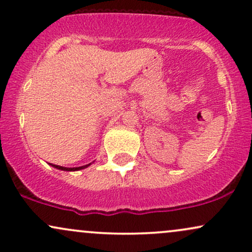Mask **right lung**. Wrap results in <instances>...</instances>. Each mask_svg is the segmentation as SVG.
<instances>
[{"label": "right lung", "mask_w": 252, "mask_h": 252, "mask_svg": "<svg viewBox=\"0 0 252 252\" xmlns=\"http://www.w3.org/2000/svg\"><path fill=\"white\" fill-rule=\"evenodd\" d=\"M51 164H52V163H51ZM52 166H53L54 168H57V169H62V170H79V169H84V168H86V167H88L89 164H86V166H82V167H76V168H66V167L58 166V164H52Z\"/></svg>", "instance_id": "right-lung-1"}]
</instances>
